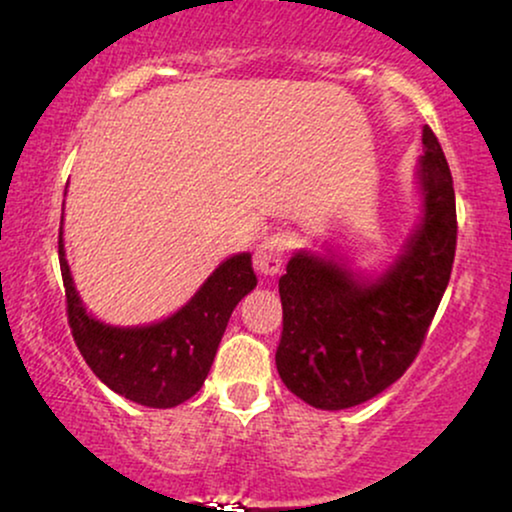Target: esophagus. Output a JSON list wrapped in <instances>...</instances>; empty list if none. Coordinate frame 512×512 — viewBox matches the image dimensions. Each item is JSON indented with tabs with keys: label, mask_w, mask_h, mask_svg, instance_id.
I'll use <instances>...</instances> for the list:
<instances>
[{
	"label": "esophagus",
	"mask_w": 512,
	"mask_h": 512,
	"mask_svg": "<svg viewBox=\"0 0 512 512\" xmlns=\"http://www.w3.org/2000/svg\"><path fill=\"white\" fill-rule=\"evenodd\" d=\"M291 247L289 235H272L268 240L261 242L254 251V268L258 275L272 277L282 270V258Z\"/></svg>",
	"instance_id": "obj_1"
}]
</instances>
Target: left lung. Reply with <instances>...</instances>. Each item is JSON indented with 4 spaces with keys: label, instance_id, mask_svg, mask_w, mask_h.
Segmentation results:
<instances>
[{
    "label": "left lung",
    "instance_id": "1",
    "mask_svg": "<svg viewBox=\"0 0 512 512\" xmlns=\"http://www.w3.org/2000/svg\"><path fill=\"white\" fill-rule=\"evenodd\" d=\"M423 218L376 280L334 256L296 251L280 277L282 338L275 364L291 393L315 409L355 407L383 393L426 341L456 254L454 181L442 145L423 126L418 162Z\"/></svg>",
    "mask_w": 512,
    "mask_h": 512
}]
</instances>
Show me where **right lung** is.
<instances>
[{
	"mask_svg": "<svg viewBox=\"0 0 512 512\" xmlns=\"http://www.w3.org/2000/svg\"><path fill=\"white\" fill-rule=\"evenodd\" d=\"M68 324L91 371L117 395L152 409L176 407L202 388L235 305L256 287L251 254H235L211 272L178 313L145 327H110L86 313L58 235Z\"/></svg>",
	"mask_w": 512,
	"mask_h": 512,
	"instance_id": "1",
	"label": "right lung"
}]
</instances>
